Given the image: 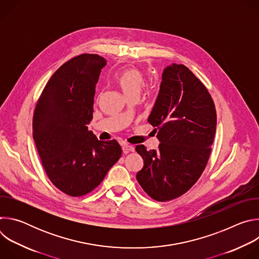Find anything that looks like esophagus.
<instances>
[{"label": "esophagus", "mask_w": 259, "mask_h": 259, "mask_svg": "<svg viewBox=\"0 0 259 259\" xmlns=\"http://www.w3.org/2000/svg\"><path fill=\"white\" fill-rule=\"evenodd\" d=\"M122 149H123V152L125 154H128L129 152H134V146L131 145V144H128L126 142L122 143Z\"/></svg>", "instance_id": "1"}]
</instances>
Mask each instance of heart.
Wrapping results in <instances>:
<instances>
[{
  "mask_svg": "<svg viewBox=\"0 0 259 259\" xmlns=\"http://www.w3.org/2000/svg\"><path fill=\"white\" fill-rule=\"evenodd\" d=\"M117 82L127 97L132 94L140 93L144 86V77L139 69L128 68L119 73L117 76Z\"/></svg>",
  "mask_w": 259,
  "mask_h": 259,
  "instance_id": "1",
  "label": "heart"
}]
</instances>
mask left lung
<instances>
[{"label": "left lung", "instance_id": "1", "mask_svg": "<svg viewBox=\"0 0 259 259\" xmlns=\"http://www.w3.org/2000/svg\"><path fill=\"white\" fill-rule=\"evenodd\" d=\"M158 130V150L135 147L143 168L136 179L154 200L187 193L203 173L216 130L214 102L202 82L183 64L164 68L159 94L147 119Z\"/></svg>", "mask_w": 259, "mask_h": 259}]
</instances>
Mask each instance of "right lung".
Returning a JSON list of instances; mask_svg holds the SVG:
<instances>
[{
    "label": "right lung",
    "mask_w": 259,
    "mask_h": 259,
    "mask_svg": "<svg viewBox=\"0 0 259 259\" xmlns=\"http://www.w3.org/2000/svg\"><path fill=\"white\" fill-rule=\"evenodd\" d=\"M106 60L82 54L62 64L36 103L32 136L54 186L71 197L84 196L121 158L117 140L101 141L88 131L96 84Z\"/></svg>",
    "instance_id": "1"
}]
</instances>
